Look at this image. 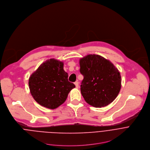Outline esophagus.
<instances>
[{
  "label": "esophagus",
  "mask_w": 150,
  "mask_h": 150,
  "mask_svg": "<svg viewBox=\"0 0 150 150\" xmlns=\"http://www.w3.org/2000/svg\"><path fill=\"white\" fill-rule=\"evenodd\" d=\"M74 84H75V86H76V88H78V87H79V82H78V81L74 82Z\"/></svg>",
  "instance_id": "34e87169"
}]
</instances>
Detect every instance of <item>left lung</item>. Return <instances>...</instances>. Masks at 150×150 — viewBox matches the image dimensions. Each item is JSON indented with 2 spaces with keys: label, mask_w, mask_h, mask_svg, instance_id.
I'll use <instances>...</instances> for the list:
<instances>
[{
  "label": "left lung",
  "mask_w": 150,
  "mask_h": 150,
  "mask_svg": "<svg viewBox=\"0 0 150 150\" xmlns=\"http://www.w3.org/2000/svg\"><path fill=\"white\" fill-rule=\"evenodd\" d=\"M83 76L81 93L85 101L96 108L106 106L117 97L121 87V77L113 64L103 57L90 54L80 60Z\"/></svg>",
  "instance_id": "8db88e82"
}]
</instances>
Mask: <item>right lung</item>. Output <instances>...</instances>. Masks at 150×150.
I'll return each mask as SVG.
<instances>
[{"instance_id": "obj_1", "label": "right lung", "mask_w": 150, "mask_h": 150, "mask_svg": "<svg viewBox=\"0 0 150 150\" xmlns=\"http://www.w3.org/2000/svg\"><path fill=\"white\" fill-rule=\"evenodd\" d=\"M30 92L40 105L51 109L63 104L75 85L68 80L63 63L50 59L42 63L29 79Z\"/></svg>"}]
</instances>
